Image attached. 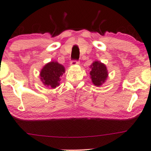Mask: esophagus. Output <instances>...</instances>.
I'll use <instances>...</instances> for the list:
<instances>
[{
  "mask_svg": "<svg viewBox=\"0 0 151 151\" xmlns=\"http://www.w3.org/2000/svg\"><path fill=\"white\" fill-rule=\"evenodd\" d=\"M70 64L71 65V66H75V65H78L80 64V61L79 60H71V63H70Z\"/></svg>",
  "mask_w": 151,
  "mask_h": 151,
  "instance_id": "34e87169",
  "label": "esophagus"
}]
</instances>
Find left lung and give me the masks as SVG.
Segmentation results:
<instances>
[{"instance_id":"obj_1","label":"left lung","mask_w":151,"mask_h":151,"mask_svg":"<svg viewBox=\"0 0 151 151\" xmlns=\"http://www.w3.org/2000/svg\"><path fill=\"white\" fill-rule=\"evenodd\" d=\"M90 71L91 80L96 86H101L105 83L108 77L107 68L104 63L99 61H94L91 66Z\"/></svg>"}]
</instances>
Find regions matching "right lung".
<instances>
[{"instance_id":"right-lung-1","label":"right lung","mask_w":151,"mask_h":151,"mask_svg":"<svg viewBox=\"0 0 151 151\" xmlns=\"http://www.w3.org/2000/svg\"><path fill=\"white\" fill-rule=\"evenodd\" d=\"M65 73V68L57 61H51L42 68L40 72V79L45 86L55 88L60 85V77Z\"/></svg>"}]
</instances>
